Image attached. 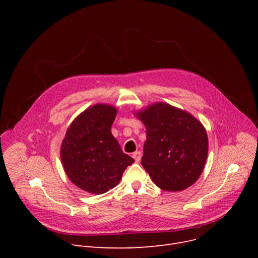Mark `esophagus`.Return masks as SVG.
<instances>
[{"label":"esophagus","instance_id":"obj_1","mask_svg":"<svg viewBox=\"0 0 258 258\" xmlns=\"http://www.w3.org/2000/svg\"><path fill=\"white\" fill-rule=\"evenodd\" d=\"M141 156H142V154L140 152H136V153L133 154V158L136 162H139L141 160Z\"/></svg>","mask_w":258,"mask_h":258}]
</instances>
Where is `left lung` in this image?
<instances>
[{
    "mask_svg": "<svg viewBox=\"0 0 258 258\" xmlns=\"http://www.w3.org/2000/svg\"><path fill=\"white\" fill-rule=\"evenodd\" d=\"M146 127L141 164L154 183L181 191L201 175L208 154L207 133L189 113L159 102L137 114Z\"/></svg>",
    "mask_w": 258,
    "mask_h": 258,
    "instance_id": "left-lung-1",
    "label": "left lung"
}]
</instances>
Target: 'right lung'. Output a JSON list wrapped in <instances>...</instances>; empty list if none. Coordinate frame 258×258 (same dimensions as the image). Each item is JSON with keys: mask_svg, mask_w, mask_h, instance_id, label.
<instances>
[{"mask_svg": "<svg viewBox=\"0 0 258 258\" xmlns=\"http://www.w3.org/2000/svg\"><path fill=\"white\" fill-rule=\"evenodd\" d=\"M116 114L112 105L95 104L72 122L62 140L60 158L68 178L90 194L114 188L134 162L112 135Z\"/></svg>", "mask_w": 258, "mask_h": 258, "instance_id": "add662e5", "label": "right lung"}]
</instances>
